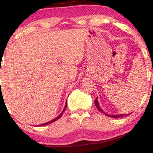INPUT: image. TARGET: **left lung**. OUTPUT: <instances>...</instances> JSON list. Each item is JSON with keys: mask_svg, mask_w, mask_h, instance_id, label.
Wrapping results in <instances>:
<instances>
[{"mask_svg": "<svg viewBox=\"0 0 153 153\" xmlns=\"http://www.w3.org/2000/svg\"><path fill=\"white\" fill-rule=\"evenodd\" d=\"M95 105H96V108H97L98 109H99V110L100 111H101V112H102V113L104 114L105 115L108 116V117H113V118H119V117H126V116H128V115H129V114H117V115H110V114H106V113H105L104 111H103L102 109H101V107H100V106H99V101H98V99H97V97H96V100H95Z\"/></svg>", "mask_w": 153, "mask_h": 153, "instance_id": "8db88e82", "label": "left lung"}]
</instances>
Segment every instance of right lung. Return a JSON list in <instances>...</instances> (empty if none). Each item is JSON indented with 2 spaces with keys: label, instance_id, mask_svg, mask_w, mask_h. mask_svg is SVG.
<instances>
[{
  "label": "right lung",
  "instance_id": "right-lung-1",
  "mask_svg": "<svg viewBox=\"0 0 153 153\" xmlns=\"http://www.w3.org/2000/svg\"><path fill=\"white\" fill-rule=\"evenodd\" d=\"M66 108H67V101H66V103H65V105L64 109H63V111H62V112H61V114H59V115L58 116V117H56L55 119H52V121H50V122H46V123H44V124H39V125H37V126H39V127H43V126H46V125H48V124H51V123H53L54 122H55V121H57V119H59V118H60L61 117H62V115L63 114V113H64V111H65Z\"/></svg>",
  "mask_w": 153,
  "mask_h": 153
}]
</instances>
